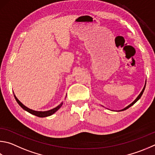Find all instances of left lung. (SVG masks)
<instances>
[{
    "mask_svg": "<svg viewBox=\"0 0 155 155\" xmlns=\"http://www.w3.org/2000/svg\"><path fill=\"white\" fill-rule=\"evenodd\" d=\"M144 89H145V85H144V88H143V89H142V91H141V93H140V94H139V95H138V96H137V97H136V100H135L134 101V102H132L131 104H129V105H128L127 106V107H125V108H123V109H122V110H119V111H123V110H127V108H129V107H131V106H133L134 104L135 103H136V102H137V101H138L139 100H140V97H141V96H142V94H143V93H144Z\"/></svg>",
    "mask_w": 155,
    "mask_h": 155,
    "instance_id": "left-lung-1",
    "label": "left lung"
}]
</instances>
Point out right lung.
Instances as JSON below:
<instances>
[{"label": "right lung", "instance_id": "obj_1", "mask_svg": "<svg viewBox=\"0 0 155 155\" xmlns=\"http://www.w3.org/2000/svg\"><path fill=\"white\" fill-rule=\"evenodd\" d=\"M14 97H15V99L17 101V102L18 103V104L22 108L28 112L29 113L32 114L33 115H35L36 117H49L51 116V115H52L53 114H54L56 111H58L59 109L61 108V106H62L63 104V102H61L60 105H58L57 107H55V108H53L51 110H47V111H36V110H33L32 109H30L26 107V106H24L23 104H22L20 101H19L18 98L16 97V96L14 94Z\"/></svg>", "mask_w": 155, "mask_h": 155}]
</instances>
